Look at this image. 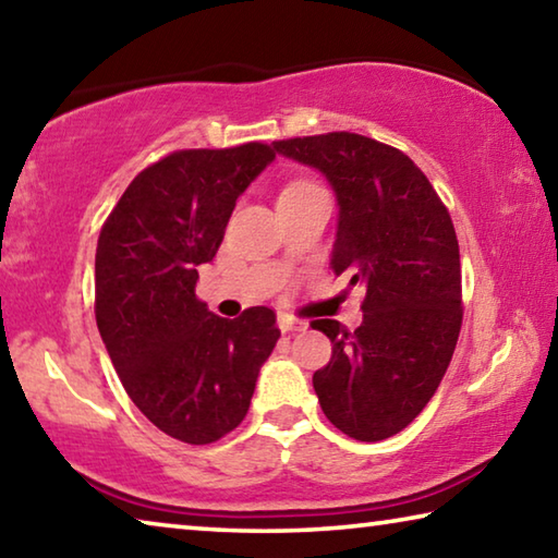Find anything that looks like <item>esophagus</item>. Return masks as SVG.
Returning a JSON list of instances; mask_svg holds the SVG:
<instances>
[{"instance_id": "34e87169", "label": "esophagus", "mask_w": 558, "mask_h": 558, "mask_svg": "<svg viewBox=\"0 0 558 558\" xmlns=\"http://www.w3.org/2000/svg\"><path fill=\"white\" fill-rule=\"evenodd\" d=\"M278 327L280 332H305L307 323H302V319H295L290 315H278Z\"/></svg>"}]
</instances>
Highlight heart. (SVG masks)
Returning <instances> with one entry per match:
<instances>
[{
  "instance_id": "1",
  "label": "heart",
  "mask_w": 558,
  "mask_h": 558,
  "mask_svg": "<svg viewBox=\"0 0 558 558\" xmlns=\"http://www.w3.org/2000/svg\"><path fill=\"white\" fill-rule=\"evenodd\" d=\"M300 184H310V182H292V184H288L286 189H290V186H300Z\"/></svg>"
}]
</instances>
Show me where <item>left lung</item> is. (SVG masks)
<instances>
[{"mask_svg":"<svg viewBox=\"0 0 558 558\" xmlns=\"http://www.w3.org/2000/svg\"><path fill=\"white\" fill-rule=\"evenodd\" d=\"M323 172L339 206L332 270L364 286V319L349 332L315 319L332 359L313 386L335 428L376 442L403 430L433 399L456 352L462 298L450 214L409 155L354 132L272 143Z\"/></svg>","mask_w":558,"mask_h":558,"instance_id":"obj_1","label":"left lung"}]
</instances>
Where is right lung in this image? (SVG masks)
<instances>
[{
	"label": "right lung",
	"instance_id": "1",
	"mask_svg": "<svg viewBox=\"0 0 558 558\" xmlns=\"http://www.w3.org/2000/svg\"><path fill=\"white\" fill-rule=\"evenodd\" d=\"M276 153L260 143L179 149L132 179L96 251V323L132 403L182 442L206 446L245 418L276 347V313L226 319L196 300L235 199Z\"/></svg>",
	"mask_w": 558,
	"mask_h": 558
}]
</instances>
